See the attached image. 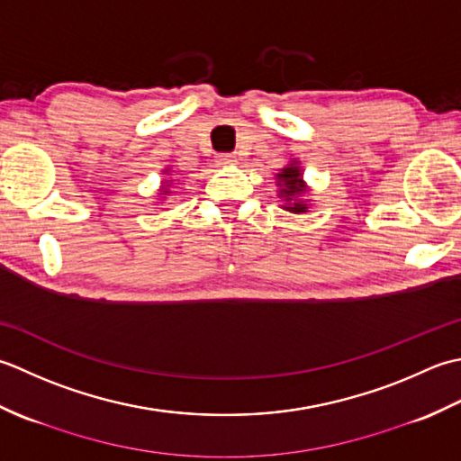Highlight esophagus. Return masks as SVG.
<instances>
[{
	"mask_svg": "<svg viewBox=\"0 0 461 461\" xmlns=\"http://www.w3.org/2000/svg\"><path fill=\"white\" fill-rule=\"evenodd\" d=\"M217 165L221 167H229V165H237V157L234 155H219Z\"/></svg>",
	"mask_w": 461,
	"mask_h": 461,
	"instance_id": "esophagus-1",
	"label": "esophagus"
}]
</instances>
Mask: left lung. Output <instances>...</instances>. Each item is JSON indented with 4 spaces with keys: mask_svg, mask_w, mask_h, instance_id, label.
Here are the masks:
<instances>
[{
    "mask_svg": "<svg viewBox=\"0 0 461 461\" xmlns=\"http://www.w3.org/2000/svg\"><path fill=\"white\" fill-rule=\"evenodd\" d=\"M303 175V167H300V161H296V158H293L276 173V196L280 199V209L293 214L308 212L310 199H306V194L310 193V186L306 185Z\"/></svg>",
    "mask_w": 461,
    "mask_h": 461,
    "instance_id": "left-lung-1",
    "label": "left lung"
}]
</instances>
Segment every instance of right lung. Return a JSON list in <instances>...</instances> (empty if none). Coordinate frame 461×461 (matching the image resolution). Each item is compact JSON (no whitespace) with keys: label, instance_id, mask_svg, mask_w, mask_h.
<instances>
[{"label":"right lung","instance_id":"right-lung-1","mask_svg":"<svg viewBox=\"0 0 461 461\" xmlns=\"http://www.w3.org/2000/svg\"><path fill=\"white\" fill-rule=\"evenodd\" d=\"M171 173H173L171 167L163 168V175H167V178H165V181H161V189H158V199L155 203H163L165 196L171 194V185L175 183V178L171 176Z\"/></svg>","mask_w":461,"mask_h":461}]
</instances>
